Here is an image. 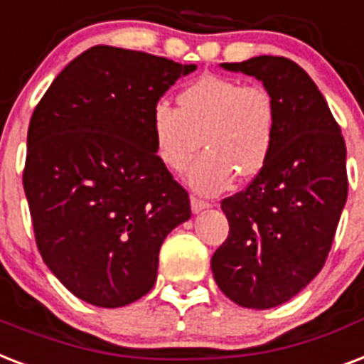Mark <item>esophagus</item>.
<instances>
[{"instance_id":"esophagus-1","label":"esophagus","mask_w":364,"mask_h":364,"mask_svg":"<svg viewBox=\"0 0 364 364\" xmlns=\"http://www.w3.org/2000/svg\"><path fill=\"white\" fill-rule=\"evenodd\" d=\"M191 210L193 213H201V210H205V208L210 207V203L205 201V199H199V197H191Z\"/></svg>"}]
</instances>
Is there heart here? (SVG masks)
I'll list each match as a JSON object with an SVG mask.
<instances>
[{
	"mask_svg": "<svg viewBox=\"0 0 364 364\" xmlns=\"http://www.w3.org/2000/svg\"><path fill=\"white\" fill-rule=\"evenodd\" d=\"M157 157L173 173L190 168L188 182L203 193L232 186L237 173L252 178L266 167L275 146L277 104L267 89L220 75H203L178 95V108L159 102L151 112Z\"/></svg>",
	"mask_w": 364,
	"mask_h": 364,
	"instance_id": "b5f03b06",
	"label": "heart"
}]
</instances>
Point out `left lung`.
<instances>
[{"instance_id":"8db88e82","label":"left lung","mask_w":364,"mask_h":364,"mask_svg":"<svg viewBox=\"0 0 364 364\" xmlns=\"http://www.w3.org/2000/svg\"><path fill=\"white\" fill-rule=\"evenodd\" d=\"M220 66L262 81L277 104V131L262 173L222 201L230 235L210 267L232 302L269 309L296 296L325 266L348 199L346 142L296 62L262 55Z\"/></svg>"}]
</instances>
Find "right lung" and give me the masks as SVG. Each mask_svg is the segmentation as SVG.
Returning <instances> with one entry per match:
<instances>
[{
	"mask_svg": "<svg viewBox=\"0 0 364 364\" xmlns=\"http://www.w3.org/2000/svg\"><path fill=\"white\" fill-rule=\"evenodd\" d=\"M196 64L97 45L50 83L28 129L24 193L36 243L74 296L121 308L148 294L190 197L157 157L151 112Z\"/></svg>",
	"mask_w": 364,
	"mask_h": 364,
	"instance_id": "1",
	"label": "right lung"
}]
</instances>
